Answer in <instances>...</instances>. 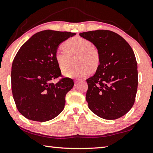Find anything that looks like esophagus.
Segmentation results:
<instances>
[{"instance_id":"esophagus-1","label":"esophagus","mask_w":153,"mask_h":153,"mask_svg":"<svg viewBox=\"0 0 153 153\" xmlns=\"http://www.w3.org/2000/svg\"><path fill=\"white\" fill-rule=\"evenodd\" d=\"M81 81H82L81 79H76L74 81V83H75V84H77V83H79V82H81Z\"/></svg>"}]
</instances>
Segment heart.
Segmentation results:
<instances>
[{
	"label": "heart",
	"instance_id": "obj_1",
	"mask_svg": "<svg viewBox=\"0 0 153 153\" xmlns=\"http://www.w3.org/2000/svg\"><path fill=\"white\" fill-rule=\"evenodd\" d=\"M64 50L57 51L55 61L62 71L68 69L73 63L76 66L65 71L64 76L79 79L88 76L91 70H96L100 63L98 50L91 47L90 41L79 37L69 39L63 43Z\"/></svg>",
	"mask_w": 153,
	"mask_h": 153
}]
</instances>
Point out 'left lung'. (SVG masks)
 Here are the masks:
<instances>
[{"mask_svg":"<svg viewBox=\"0 0 153 153\" xmlns=\"http://www.w3.org/2000/svg\"><path fill=\"white\" fill-rule=\"evenodd\" d=\"M79 35L92 43L100 54L95 74L86 80L89 108L105 120L122 117L134 105L137 91L134 51L124 39L110 30H91Z\"/></svg>","mask_w":153,"mask_h":153,"instance_id":"left-lung-1","label":"left lung"}]
</instances>
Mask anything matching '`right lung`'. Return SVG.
I'll list each match as a JSON object with an SVG mask.
<instances>
[{
	"mask_svg": "<svg viewBox=\"0 0 153 153\" xmlns=\"http://www.w3.org/2000/svg\"><path fill=\"white\" fill-rule=\"evenodd\" d=\"M76 35L71 32L45 30L33 35L19 49L11 69V87L19 112L33 121L46 122L64 109L65 95L74 81L61 76L55 53L61 43Z\"/></svg>",
	"mask_w": 153,
	"mask_h": 153,
	"instance_id": "add662e5",
	"label": "right lung"
}]
</instances>
